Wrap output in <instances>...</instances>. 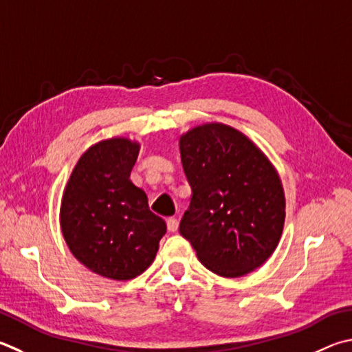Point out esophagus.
Returning a JSON list of instances; mask_svg holds the SVG:
<instances>
[{
    "mask_svg": "<svg viewBox=\"0 0 352 352\" xmlns=\"http://www.w3.org/2000/svg\"><path fill=\"white\" fill-rule=\"evenodd\" d=\"M168 231H170V232H177L178 231V225H180V223H178V220L177 219H174V217H170V219H168Z\"/></svg>",
    "mask_w": 352,
    "mask_h": 352,
    "instance_id": "1",
    "label": "esophagus"
}]
</instances>
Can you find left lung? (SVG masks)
I'll list each match as a JSON object with an SVG mask.
<instances>
[{"instance_id":"obj_1","label":"left lung","mask_w":352,"mask_h":352,"mask_svg":"<svg viewBox=\"0 0 352 352\" xmlns=\"http://www.w3.org/2000/svg\"><path fill=\"white\" fill-rule=\"evenodd\" d=\"M192 189L180 234L221 277H241L271 257L282 237L285 192L276 168L245 133L221 123L180 137Z\"/></svg>"}]
</instances>
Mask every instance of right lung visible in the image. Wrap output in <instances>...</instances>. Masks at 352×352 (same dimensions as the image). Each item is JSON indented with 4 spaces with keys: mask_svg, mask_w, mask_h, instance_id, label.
I'll use <instances>...</instances> for the list:
<instances>
[{
    "mask_svg": "<svg viewBox=\"0 0 352 352\" xmlns=\"http://www.w3.org/2000/svg\"><path fill=\"white\" fill-rule=\"evenodd\" d=\"M140 144L103 140L81 155L63 194L60 225L70 252L87 270L131 280L154 261L166 234L148 195L131 182Z\"/></svg>",
    "mask_w": 352,
    "mask_h": 352,
    "instance_id": "obj_1",
    "label": "right lung"
}]
</instances>
